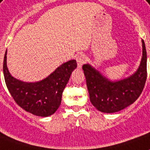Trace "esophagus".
<instances>
[{"mask_svg":"<svg viewBox=\"0 0 150 150\" xmlns=\"http://www.w3.org/2000/svg\"><path fill=\"white\" fill-rule=\"evenodd\" d=\"M76 62H77V65H78L79 68L82 67L83 64L86 62V58L84 57V55L83 54H80V55H78L77 57H76Z\"/></svg>","mask_w":150,"mask_h":150,"instance_id":"esophagus-1","label":"esophagus"}]
</instances>
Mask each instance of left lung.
Returning <instances> with one entry per match:
<instances>
[{"instance_id":"8db88e82","label":"left lung","mask_w":150,"mask_h":150,"mask_svg":"<svg viewBox=\"0 0 150 150\" xmlns=\"http://www.w3.org/2000/svg\"><path fill=\"white\" fill-rule=\"evenodd\" d=\"M142 57L137 71L120 80H110L90 64L82 67L91 103L99 111L115 113L134 103L147 78V54L142 40Z\"/></svg>"}]
</instances>
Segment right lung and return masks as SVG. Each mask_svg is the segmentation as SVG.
Instances as JSON below:
<instances>
[{
	"label": "right lung",
	"instance_id": "obj_1",
	"mask_svg": "<svg viewBox=\"0 0 150 150\" xmlns=\"http://www.w3.org/2000/svg\"><path fill=\"white\" fill-rule=\"evenodd\" d=\"M7 50L3 62V72L6 86L17 104L26 111L41 117L54 114L62 101V92L72 71L77 67L75 60H70L59 66L48 77L37 82H23L13 77L6 64Z\"/></svg>",
	"mask_w": 150,
	"mask_h": 150
}]
</instances>
